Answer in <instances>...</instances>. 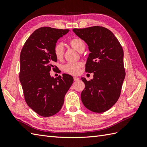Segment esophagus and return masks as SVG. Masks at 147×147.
Listing matches in <instances>:
<instances>
[{"label": "esophagus", "mask_w": 147, "mask_h": 147, "mask_svg": "<svg viewBox=\"0 0 147 147\" xmlns=\"http://www.w3.org/2000/svg\"><path fill=\"white\" fill-rule=\"evenodd\" d=\"M74 80L75 81H78L79 80V78L77 77H74Z\"/></svg>", "instance_id": "34e87169"}]
</instances>
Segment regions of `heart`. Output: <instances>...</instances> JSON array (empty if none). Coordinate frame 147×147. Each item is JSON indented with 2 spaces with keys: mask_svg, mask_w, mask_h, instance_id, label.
Instances as JSON below:
<instances>
[{
  "mask_svg": "<svg viewBox=\"0 0 147 147\" xmlns=\"http://www.w3.org/2000/svg\"><path fill=\"white\" fill-rule=\"evenodd\" d=\"M69 44L75 50L80 51L82 49L85 48V44L83 40L79 37L73 38L69 41ZM54 54L57 59L63 58L64 53V48L63 44L61 42H57L54 47ZM82 63L80 62H69L64 64L62 69L64 72L71 75H77L80 72V69L82 66Z\"/></svg>",
  "mask_w": 147,
  "mask_h": 147,
  "instance_id": "b5f03b06",
  "label": "heart"
}]
</instances>
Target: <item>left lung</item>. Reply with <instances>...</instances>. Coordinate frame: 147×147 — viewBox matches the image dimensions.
<instances>
[{
  "label": "left lung",
  "instance_id": "left-lung-1",
  "mask_svg": "<svg viewBox=\"0 0 147 147\" xmlns=\"http://www.w3.org/2000/svg\"><path fill=\"white\" fill-rule=\"evenodd\" d=\"M73 31L88 44L91 53L85 72L94 73L91 81L82 78L85 84L81 94L82 102L93 112H104L116 103L121 94L126 75L122 46L112 31L102 26Z\"/></svg>",
  "mask_w": 147,
  "mask_h": 147
}]
</instances>
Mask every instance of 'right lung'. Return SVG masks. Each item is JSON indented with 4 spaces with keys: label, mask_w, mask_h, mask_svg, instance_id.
Returning a JSON list of instances; mask_svg holds the SVG:
<instances>
[{
    "label": "right lung",
    "mask_w": 147,
    "mask_h": 147,
    "mask_svg": "<svg viewBox=\"0 0 147 147\" xmlns=\"http://www.w3.org/2000/svg\"><path fill=\"white\" fill-rule=\"evenodd\" d=\"M69 29L43 27L35 30L26 41L20 53V80L24 99L29 107L44 117L61 109L66 92L74 82L68 74L51 77V69L56 66L54 47Z\"/></svg>",
    "instance_id": "1"
}]
</instances>
